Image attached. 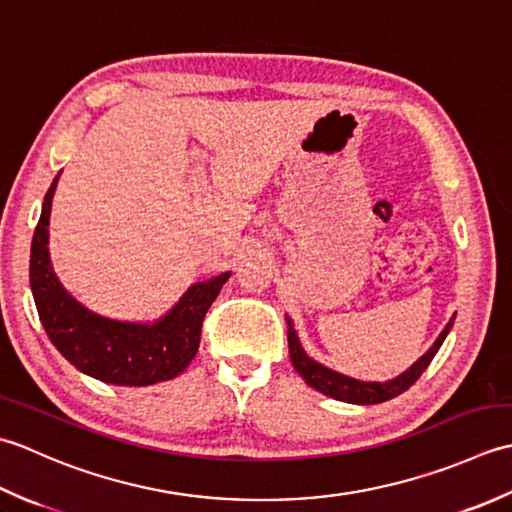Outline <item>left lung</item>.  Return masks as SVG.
<instances>
[{
    "label": "left lung",
    "mask_w": 512,
    "mask_h": 512,
    "mask_svg": "<svg viewBox=\"0 0 512 512\" xmlns=\"http://www.w3.org/2000/svg\"><path fill=\"white\" fill-rule=\"evenodd\" d=\"M451 327H453V320L448 322L446 329L440 333V338L435 340L433 347L426 351L409 371H404L402 375H398V378L389 380V382H360V380L347 378V375L322 367L320 362L311 360L307 353L302 351L291 320H287L289 356H291V364H294V369L300 373V378L305 380L309 387H314L316 391L329 395V398H333V400H342V402H351V404H378V402H387V400L395 398V395H400L409 387H413L417 378H420V375L426 371V367L431 364V360L435 358V353L440 351L442 342L446 340V333L451 331Z\"/></svg>",
    "instance_id": "1"
}]
</instances>
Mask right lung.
<instances>
[{
	"instance_id": "obj_1",
	"label": "right lung",
	"mask_w": 512,
	"mask_h": 512,
	"mask_svg": "<svg viewBox=\"0 0 512 512\" xmlns=\"http://www.w3.org/2000/svg\"><path fill=\"white\" fill-rule=\"evenodd\" d=\"M59 174L48 187L30 247V289L50 342L70 364L101 382L148 387L172 380L198 351L207 309L229 278V271L185 291L168 316L154 325H134L92 314L61 287L50 267L48 223Z\"/></svg>"
}]
</instances>
